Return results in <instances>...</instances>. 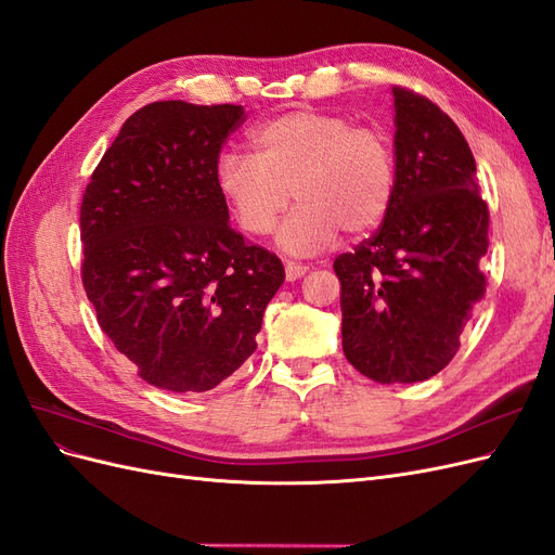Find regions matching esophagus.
Listing matches in <instances>:
<instances>
[{"instance_id": "34e87169", "label": "esophagus", "mask_w": 555, "mask_h": 555, "mask_svg": "<svg viewBox=\"0 0 555 555\" xmlns=\"http://www.w3.org/2000/svg\"><path fill=\"white\" fill-rule=\"evenodd\" d=\"M284 271H287V280L294 282V280L304 278L308 273V266L306 263H296V261H287V266H284Z\"/></svg>"}]
</instances>
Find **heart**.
<instances>
[{
	"mask_svg": "<svg viewBox=\"0 0 555 555\" xmlns=\"http://www.w3.org/2000/svg\"><path fill=\"white\" fill-rule=\"evenodd\" d=\"M255 155L227 150L215 164L224 206L249 236L271 233L300 201L280 231L289 251H314L343 229L373 231L391 208L396 153L377 127L354 125L340 113L289 111L251 131Z\"/></svg>",
	"mask_w": 555,
	"mask_h": 555,
	"instance_id": "obj_1",
	"label": "heart"
}]
</instances>
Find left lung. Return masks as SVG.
<instances>
[{
    "mask_svg": "<svg viewBox=\"0 0 555 555\" xmlns=\"http://www.w3.org/2000/svg\"><path fill=\"white\" fill-rule=\"evenodd\" d=\"M396 192L382 227L335 257L343 351L379 384L424 382L456 357L486 294L489 206L456 122L393 86Z\"/></svg>",
    "mask_w": 555,
    "mask_h": 555,
    "instance_id": "left-lung-1",
    "label": "left lung"
}]
</instances>
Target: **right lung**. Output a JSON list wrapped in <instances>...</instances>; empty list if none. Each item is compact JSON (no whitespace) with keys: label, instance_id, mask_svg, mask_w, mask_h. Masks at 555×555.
<instances>
[{"label":"right lung","instance_id":"obj_1","mask_svg":"<svg viewBox=\"0 0 555 555\" xmlns=\"http://www.w3.org/2000/svg\"><path fill=\"white\" fill-rule=\"evenodd\" d=\"M243 106L155 102L122 125L80 204L82 287L147 384L210 391L257 349L282 261L229 227L215 164Z\"/></svg>","mask_w":555,"mask_h":555}]
</instances>
